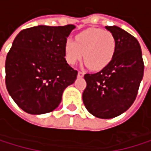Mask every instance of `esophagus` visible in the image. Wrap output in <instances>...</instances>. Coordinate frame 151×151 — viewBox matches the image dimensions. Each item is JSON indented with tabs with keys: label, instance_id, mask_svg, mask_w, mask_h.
Instances as JSON below:
<instances>
[{
	"label": "esophagus",
	"instance_id": "obj_1",
	"mask_svg": "<svg viewBox=\"0 0 151 151\" xmlns=\"http://www.w3.org/2000/svg\"><path fill=\"white\" fill-rule=\"evenodd\" d=\"M84 76V72L83 71H79L78 72V77L79 78H81V77H83Z\"/></svg>",
	"mask_w": 151,
	"mask_h": 151
}]
</instances>
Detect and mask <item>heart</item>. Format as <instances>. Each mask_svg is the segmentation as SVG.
<instances>
[{
  "label": "heart",
  "instance_id": "heart-1",
  "mask_svg": "<svg viewBox=\"0 0 151 151\" xmlns=\"http://www.w3.org/2000/svg\"><path fill=\"white\" fill-rule=\"evenodd\" d=\"M116 52V39L111 32L102 29H88L68 40L64 44V57L70 65L84 60L93 70H101L112 60Z\"/></svg>",
  "mask_w": 151,
  "mask_h": 151
}]
</instances>
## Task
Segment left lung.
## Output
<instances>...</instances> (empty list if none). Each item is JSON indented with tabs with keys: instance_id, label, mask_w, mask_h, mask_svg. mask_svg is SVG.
Listing matches in <instances>:
<instances>
[{
	"instance_id": "left-lung-1",
	"label": "left lung",
	"mask_w": 151,
	"mask_h": 151,
	"mask_svg": "<svg viewBox=\"0 0 151 151\" xmlns=\"http://www.w3.org/2000/svg\"><path fill=\"white\" fill-rule=\"evenodd\" d=\"M116 39V52L111 63L97 73L84 75L82 93L88 111L101 119H111L126 111L134 102L143 77L144 62L138 40L117 26H106Z\"/></svg>"
}]
</instances>
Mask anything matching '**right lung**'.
Segmentation results:
<instances>
[{"label":"right lung","instance_id":"right-lung-1","mask_svg":"<svg viewBox=\"0 0 151 151\" xmlns=\"http://www.w3.org/2000/svg\"><path fill=\"white\" fill-rule=\"evenodd\" d=\"M74 28L40 25L24 29L14 39L5 61V84L25 112L52 111L76 80L78 71L64 58V44Z\"/></svg>","mask_w":151,"mask_h":151}]
</instances>
